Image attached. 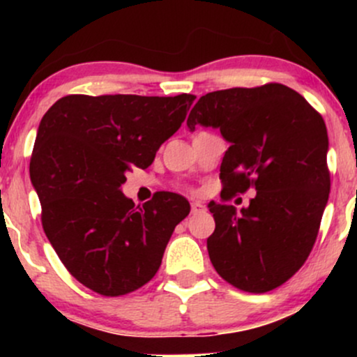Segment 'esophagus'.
I'll return each instance as SVG.
<instances>
[{"label": "esophagus", "instance_id": "1", "mask_svg": "<svg viewBox=\"0 0 357 357\" xmlns=\"http://www.w3.org/2000/svg\"><path fill=\"white\" fill-rule=\"evenodd\" d=\"M204 211V204L199 203V202H192L191 203V213L192 215H198V213H203Z\"/></svg>", "mask_w": 357, "mask_h": 357}]
</instances>
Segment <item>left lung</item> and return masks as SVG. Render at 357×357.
Listing matches in <instances>:
<instances>
[{
    "mask_svg": "<svg viewBox=\"0 0 357 357\" xmlns=\"http://www.w3.org/2000/svg\"><path fill=\"white\" fill-rule=\"evenodd\" d=\"M196 126L220 129L230 142L220 167L225 202L257 191L240 211L208 204L213 267L245 292L277 289L305 264L329 199L326 122L296 90L265 84L203 96L188 117L190 130Z\"/></svg>",
    "mask_w": 357,
    "mask_h": 357,
    "instance_id": "8db88e82",
    "label": "left lung"
}]
</instances>
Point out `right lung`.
Here are the masks:
<instances>
[{
  "label": "right lung",
  "instance_id": "right-lung-1",
  "mask_svg": "<svg viewBox=\"0 0 357 357\" xmlns=\"http://www.w3.org/2000/svg\"><path fill=\"white\" fill-rule=\"evenodd\" d=\"M176 97L67 96L36 132L30 178L42 225L56 255L82 285L105 297L141 289L161 267L186 198L159 191L136 206L121 186L146 169L181 127L192 100Z\"/></svg>",
  "mask_w": 357,
  "mask_h": 357
}]
</instances>
